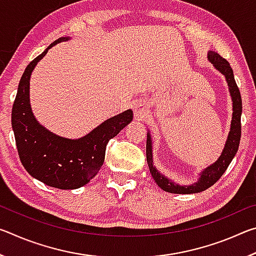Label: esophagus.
I'll use <instances>...</instances> for the list:
<instances>
[{
  "instance_id": "esophagus-1",
  "label": "esophagus",
  "mask_w": 256,
  "mask_h": 256,
  "mask_svg": "<svg viewBox=\"0 0 256 256\" xmlns=\"http://www.w3.org/2000/svg\"><path fill=\"white\" fill-rule=\"evenodd\" d=\"M134 110V118L136 120H142L144 118L146 112V102H136L133 106Z\"/></svg>"
}]
</instances>
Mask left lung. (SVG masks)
I'll return each mask as SVG.
<instances>
[{"mask_svg":"<svg viewBox=\"0 0 256 256\" xmlns=\"http://www.w3.org/2000/svg\"><path fill=\"white\" fill-rule=\"evenodd\" d=\"M208 60L209 62L214 66L216 70H218L226 78V81L228 84L229 94H230L232 100V124H230V131L228 133V138L226 144H224V150L220 157L216 160V162L204 168L198 176V180L196 183L190 185H180L176 183L172 180H170L167 176L162 174L157 168L154 166V159H152V140H151L150 131L146 134V162H148L149 170L151 172V176L154 180L156 183L160 188L164 190V192L174 193V194H193V193H200L209 188L210 186L214 185L229 166L232 162V158L240 146V132H242V125H240V116H242V97L240 89L236 84L235 78H234L232 68H230L226 60L222 58L219 54L216 52H208Z\"/></svg>","mask_w":256,"mask_h":256,"instance_id":"obj_1","label":"left lung"}]
</instances>
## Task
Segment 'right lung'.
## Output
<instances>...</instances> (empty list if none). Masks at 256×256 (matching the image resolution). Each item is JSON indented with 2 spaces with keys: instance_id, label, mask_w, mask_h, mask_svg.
<instances>
[{
  "instance_id": "obj_1",
  "label": "right lung",
  "mask_w": 256,
  "mask_h": 256,
  "mask_svg": "<svg viewBox=\"0 0 256 256\" xmlns=\"http://www.w3.org/2000/svg\"><path fill=\"white\" fill-rule=\"evenodd\" d=\"M68 40L70 37L58 38L28 64L19 82L11 116L24 170L34 178L60 190H76L88 184L102 166L108 141L133 120L132 110H128L79 138L60 136L38 122L30 105V76L48 50Z\"/></svg>"
}]
</instances>
